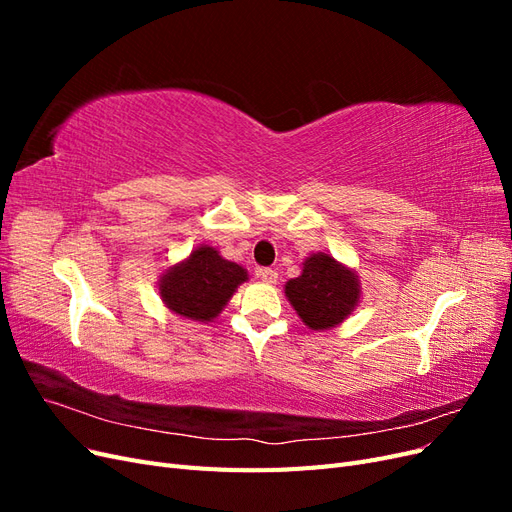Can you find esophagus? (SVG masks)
<instances>
[{
	"mask_svg": "<svg viewBox=\"0 0 512 512\" xmlns=\"http://www.w3.org/2000/svg\"><path fill=\"white\" fill-rule=\"evenodd\" d=\"M256 275H258L260 280L265 282V284H275V282H277V273H275L273 269H258Z\"/></svg>",
	"mask_w": 512,
	"mask_h": 512,
	"instance_id": "34e87169",
	"label": "esophagus"
}]
</instances>
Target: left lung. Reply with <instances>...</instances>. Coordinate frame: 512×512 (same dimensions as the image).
I'll list each match as a JSON object with an SVG mask.
<instances>
[{
  "label": "left lung",
  "mask_w": 512,
  "mask_h": 512,
  "mask_svg": "<svg viewBox=\"0 0 512 512\" xmlns=\"http://www.w3.org/2000/svg\"><path fill=\"white\" fill-rule=\"evenodd\" d=\"M284 292L305 327L318 333L344 324L363 297L359 273L324 252L305 256L301 275L288 280Z\"/></svg>",
  "instance_id": "obj_1"
}]
</instances>
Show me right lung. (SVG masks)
Masks as SVG:
<instances>
[{
	"label": "right lung",
	"mask_w": 512,
	"mask_h": 512,
	"mask_svg": "<svg viewBox=\"0 0 512 512\" xmlns=\"http://www.w3.org/2000/svg\"><path fill=\"white\" fill-rule=\"evenodd\" d=\"M250 273L226 260L218 247L200 243L183 260L160 273L158 292L164 307L192 322H213Z\"/></svg>",
	"instance_id": "1"
}]
</instances>
